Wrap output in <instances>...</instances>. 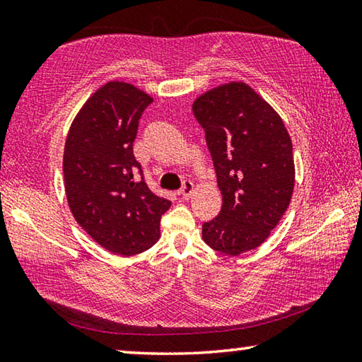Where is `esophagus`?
Segmentation results:
<instances>
[{
	"label": "esophagus",
	"instance_id": "obj_1",
	"mask_svg": "<svg viewBox=\"0 0 362 362\" xmlns=\"http://www.w3.org/2000/svg\"><path fill=\"white\" fill-rule=\"evenodd\" d=\"M193 192H194V183L192 180H185V182H183V187H182L180 192H179V194L182 196V198L188 199L189 196L193 194Z\"/></svg>",
	"mask_w": 362,
	"mask_h": 362
}]
</instances>
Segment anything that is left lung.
Returning a JSON list of instances; mask_svg holds the SVG:
<instances>
[{
	"instance_id": "1",
	"label": "left lung",
	"mask_w": 362,
	"mask_h": 362,
	"mask_svg": "<svg viewBox=\"0 0 362 362\" xmlns=\"http://www.w3.org/2000/svg\"><path fill=\"white\" fill-rule=\"evenodd\" d=\"M216 168L222 209L203 223L214 250L240 255L259 247L289 207L296 166L281 116L243 81L220 84L193 102Z\"/></svg>"
}]
</instances>
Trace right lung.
I'll use <instances>...</instances> for the list:
<instances>
[{"instance_id":"add662e5","label":"right lung","mask_w":362,"mask_h":362,"mask_svg":"<svg viewBox=\"0 0 362 362\" xmlns=\"http://www.w3.org/2000/svg\"><path fill=\"white\" fill-rule=\"evenodd\" d=\"M151 102L131 83L108 81L84 102L66 134L64 185L70 211L99 246L116 255L150 249L170 207L139 179L132 151L139 119Z\"/></svg>"}]
</instances>
